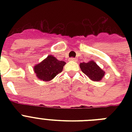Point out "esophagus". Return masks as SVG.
<instances>
[{
    "instance_id": "esophagus-1",
    "label": "esophagus",
    "mask_w": 132,
    "mask_h": 132,
    "mask_svg": "<svg viewBox=\"0 0 132 132\" xmlns=\"http://www.w3.org/2000/svg\"><path fill=\"white\" fill-rule=\"evenodd\" d=\"M69 60H70V61H72V62H76V61H77L76 59H75V58H74V57L70 58V59H69Z\"/></svg>"
}]
</instances>
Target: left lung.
I'll return each instance as SVG.
<instances>
[{
  "label": "left lung",
  "mask_w": 132,
  "mask_h": 132,
  "mask_svg": "<svg viewBox=\"0 0 132 132\" xmlns=\"http://www.w3.org/2000/svg\"><path fill=\"white\" fill-rule=\"evenodd\" d=\"M81 70L88 78L93 81H99L102 80L105 75V71L99 67L93 60L87 63H80Z\"/></svg>",
  "instance_id": "1"
}]
</instances>
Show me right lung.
Returning <instances> with one entry per match:
<instances>
[{
    "label": "right lung",
    "mask_w": 132,
    "mask_h": 132,
    "mask_svg": "<svg viewBox=\"0 0 132 132\" xmlns=\"http://www.w3.org/2000/svg\"><path fill=\"white\" fill-rule=\"evenodd\" d=\"M65 64L66 62L58 60L51 55L35 65L34 70L38 79L44 81H48L62 72Z\"/></svg>",
    "instance_id": "1"
}]
</instances>
